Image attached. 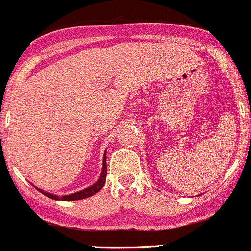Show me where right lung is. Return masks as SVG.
Masks as SVG:
<instances>
[{
    "instance_id": "obj_1",
    "label": "right lung",
    "mask_w": 251,
    "mask_h": 251,
    "mask_svg": "<svg viewBox=\"0 0 251 251\" xmlns=\"http://www.w3.org/2000/svg\"><path fill=\"white\" fill-rule=\"evenodd\" d=\"M106 175H107V166H106V153L103 155V165H102V172H101L100 178L98 179V182L95 184H93L91 187L86 188V189L80 190L78 193H73V194H69V195H63V197H58V195H53V194H50V193L44 192V190L39 189V192H41L42 194L46 195L47 198L50 199H54V200H63V201H73V200H80V199H85V198L91 197V195L96 194L98 192H100L101 189L103 188L106 183Z\"/></svg>"
}]
</instances>
